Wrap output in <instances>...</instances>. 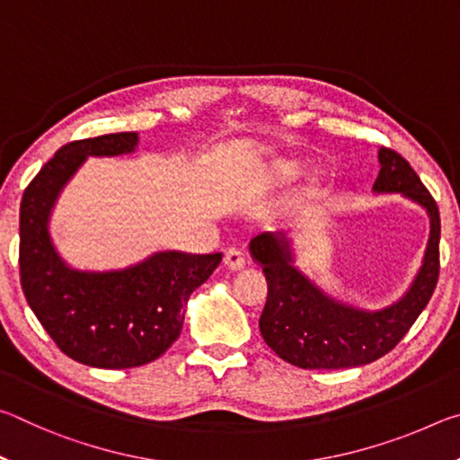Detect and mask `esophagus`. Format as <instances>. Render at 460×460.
<instances>
[{"instance_id":"esophagus-1","label":"esophagus","mask_w":460,"mask_h":460,"mask_svg":"<svg viewBox=\"0 0 460 460\" xmlns=\"http://www.w3.org/2000/svg\"><path fill=\"white\" fill-rule=\"evenodd\" d=\"M223 261L231 271H237V270L245 266V255H243V252H239V249L231 247V249H227V252H225Z\"/></svg>"}]
</instances>
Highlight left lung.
<instances>
[{
    "instance_id": "8db88e82",
    "label": "left lung",
    "mask_w": 460,
    "mask_h": 460,
    "mask_svg": "<svg viewBox=\"0 0 460 460\" xmlns=\"http://www.w3.org/2000/svg\"><path fill=\"white\" fill-rule=\"evenodd\" d=\"M377 160L381 168L373 192H400L430 217L422 266L394 305L363 310L331 298L296 266L292 239L284 233H261L249 243V253L268 279L261 337L271 351L296 367L347 369L379 359L398 345L432 298L440 270L438 207L398 152L379 147Z\"/></svg>"
}]
</instances>
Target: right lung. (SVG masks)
<instances>
[{
    "label": "right lung",
    "mask_w": 460,
    "mask_h": 460,
    "mask_svg": "<svg viewBox=\"0 0 460 460\" xmlns=\"http://www.w3.org/2000/svg\"><path fill=\"white\" fill-rule=\"evenodd\" d=\"M136 131L62 146L28 184L20 205V279L30 308L58 349L89 367L146 365L181 337L190 294L223 253L155 252L121 270H76L50 237V215L60 192L89 155L134 154Z\"/></svg>",
    "instance_id": "add662e5"
}]
</instances>
